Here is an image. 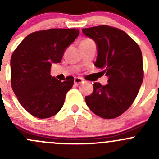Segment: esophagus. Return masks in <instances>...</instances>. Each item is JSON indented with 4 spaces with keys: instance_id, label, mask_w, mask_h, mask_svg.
I'll list each match as a JSON object with an SVG mask.
<instances>
[{
    "instance_id": "obj_1",
    "label": "esophagus",
    "mask_w": 159,
    "mask_h": 159,
    "mask_svg": "<svg viewBox=\"0 0 159 159\" xmlns=\"http://www.w3.org/2000/svg\"><path fill=\"white\" fill-rule=\"evenodd\" d=\"M74 81H75V84H77V85L84 82V81H83L81 78H75V80H74Z\"/></svg>"
}]
</instances>
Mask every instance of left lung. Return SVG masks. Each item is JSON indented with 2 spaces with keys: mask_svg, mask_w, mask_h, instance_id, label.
Here are the masks:
<instances>
[{
  "mask_svg": "<svg viewBox=\"0 0 159 159\" xmlns=\"http://www.w3.org/2000/svg\"><path fill=\"white\" fill-rule=\"evenodd\" d=\"M85 36L97 46L94 65L108 78V84H93L92 94L85 97L88 107L98 116L115 118L132 105L143 81L140 48L123 30L102 25L83 28Z\"/></svg>",
  "mask_w": 159,
  "mask_h": 159,
  "instance_id": "8db88e82",
  "label": "left lung"
}]
</instances>
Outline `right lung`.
I'll list each match as a JSON object with an SVG mask.
<instances>
[{"label": "right lung", "mask_w": 159, "mask_h": 159, "mask_svg": "<svg viewBox=\"0 0 159 159\" xmlns=\"http://www.w3.org/2000/svg\"><path fill=\"white\" fill-rule=\"evenodd\" d=\"M79 30L54 28L30 34L11 59L12 89L20 105L30 115L48 118L61 109L73 77L61 81L51 77L52 64L60 63L65 50L75 41Z\"/></svg>", "instance_id": "right-lung-1"}]
</instances>
